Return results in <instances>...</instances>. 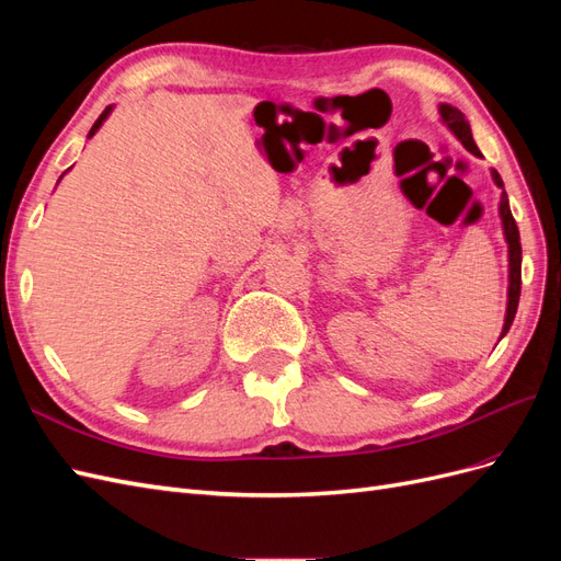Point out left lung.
Returning <instances> with one entry per match:
<instances>
[{"instance_id":"obj_1","label":"left lung","mask_w":561,"mask_h":561,"mask_svg":"<svg viewBox=\"0 0 561 561\" xmlns=\"http://www.w3.org/2000/svg\"><path fill=\"white\" fill-rule=\"evenodd\" d=\"M439 116H443V122L447 124V128L456 135L461 145L472 151L474 157H480V149L472 140V133H470V124L466 122V116L461 110H456L447 103L439 105ZM491 178H494L496 186L503 190V180L496 171H491ZM499 213H501V222H503V233H505V243H507V266H511V285H507V309H505V322H503V332L501 339L511 330L515 313H517V304H519V290H522V243H519V229L515 225V217L511 213V203H507V194L505 190L501 192V203H499Z\"/></svg>"}]
</instances>
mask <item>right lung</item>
<instances>
[{"label": "right lung", "mask_w": 561, "mask_h": 561, "mask_svg": "<svg viewBox=\"0 0 561 561\" xmlns=\"http://www.w3.org/2000/svg\"><path fill=\"white\" fill-rule=\"evenodd\" d=\"M110 112H112V107H107V110H105L103 114H100V116H98V122H95V124H93V128L89 130V138H93V135L98 133V128H100V126H103V122H105V118L110 116ZM60 180H62V175H60ZM60 180H58V182H60Z\"/></svg>", "instance_id": "add662e5"}]
</instances>
